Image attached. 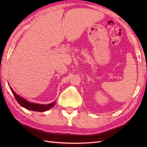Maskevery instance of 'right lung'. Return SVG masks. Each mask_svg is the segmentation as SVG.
<instances>
[{"label":"right lung","mask_w":147,"mask_h":147,"mask_svg":"<svg viewBox=\"0 0 147 147\" xmlns=\"http://www.w3.org/2000/svg\"><path fill=\"white\" fill-rule=\"evenodd\" d=\"M10 89L11 90V92H12V93H13L16 100L17 102L19 103V104L21 105L22 107H23L26 109H28V110L33 111H38V112L46 111L51 108H52L53 106L54 105L55 103V102H54L53 103H51V104H49L47 105L33 104V103L28 102L25 99H24L23 98H22L21 96L18 95L16 93L14 92V90H12V88L11 86H10Z\"/></svg>","instance_id":"obj_1"}]
</instances>
